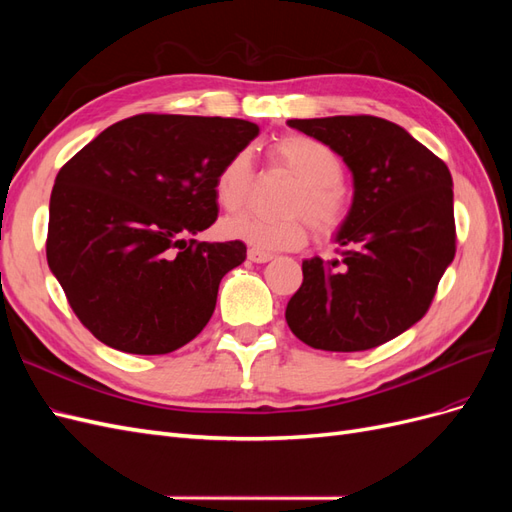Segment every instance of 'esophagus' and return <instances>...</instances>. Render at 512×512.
<instances>
[{
    "instance_id": "esophagus-1",
    "label": "esophagus",
    "mask_w": 512,
    "mask_h": 512,
    "mask_svg": "<svg viewBox=\"0 0 512 512\" xmlns=\"http://www.w3.org/2000/svg\"><path fill=\"white\" fill-rule=\"evenodd\" d=\"M247 258H250L252 262H256V265H262V262H269V260H273V254H269V252H260V250H252L247 252Z\"/></svg>"
}]
</instances>
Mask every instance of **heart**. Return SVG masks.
<instances>
[{
    "instance_id": "b5f03b06",
    "label": "heart",
    "mask_w": 512,
    "mask_h": 512,
    "mask_svg": "<svg viewBox=\"0 0 512 512\" xmlns=\"http://www.w3.org/2000/svg\"><path fill=\"white\" fill-rule=\"evenodd\" d=\"M267 153L271 164L299 179L284 207L286 213L294 215L282 220L258 218L252 213L226 218L220 224L224 239L247 243L260 252H284L305 245L307 222L303 215L322 235H331L344 224L348 213L342 188L344 164L329 145L305 134H286L275 138ZM252 188L254 166L250 153H232L213 179L215 203L226 211H237L250 198Z\"/></svg>"
}]
</instances>
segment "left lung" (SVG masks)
Listing matches in <instances>:
<instances>
[{
  "instance_id": "8db88e82",
  "label": "left lung",
  "mask_w": 512,
  "mask_h": 512,
  "mask_svg": "<svg viewBox=\"0 0 512 512\" xmlns=\"http://www.w3.org/2000/svg\"><path fill=\"white\" fill-rule=\"evenodd\" d=\"M352 173V205L333 241L342 260H303L286 322L303 344L359 352L421 320L455 258L453 177L393 121L371 115L290 119Z\"/></svg>"
}]
</instances>
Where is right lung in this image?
Here are the masks:
<instances>
[{
	"instance_id": "1",
	"label": "right lung",
	"mask_w": 512,
	"mask_h": 512,
	"mask_svg": "<svg viewBox=\"0 0 512 512\" xmlns=\"http://www.w3.org/2000/svg\"><path fill=\"white\" fill-rule=\"evenodd\" d=\"M260 128L245 119L136 115L113 123L59 170L46 260L102 344L168 354L205 329L241 241L196 237L218 218L213 179Z\"/></svg>"
}]
</instances>
